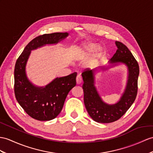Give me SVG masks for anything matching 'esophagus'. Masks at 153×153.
<instances>
[{
	"mask_svg": "<svg viewBox=\"0 0 153 153\" xmlns=\"http://www.w3.org/2000/svg\"><path fill=\"white\" fill-rule=\"evenodd\" d=\"M82 78L80 75H77L76 76V84H80L82 83Z\"/></svg>",
	"mask_w": 153,
	"mask_h": 153,
	"instance_id": "34e87169",
	"label": "esophagus"
}]
</instances>
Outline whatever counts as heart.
Wrapping results in <instances>:
<instances>
[{
    "instance_id": "heart-1",
    "label": "heart",
    "mask_w": 153,
    "mask_h": 153,
    "mask_svg": "<svg viewBox=\"0 0 153 153\" xmlns=\"http://www.w3.org/2000/svg\"><path fill=\"white\" fill-rule=\"evenodd\" d=\"M92 58L91 59L89 64H94L96 62L99 61L102 58L104 54V48L102 47H99L98 44L93 43V42H88L83 44L81 49V56L82 57L87 58L93 52Z\"/></svg>"
}]
</instances>
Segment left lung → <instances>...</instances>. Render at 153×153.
Listing matches in <instances>:
<instances>
[{"label":"left lung","instance_id":"8db88e82","mask_svg":"<svg viewBox=\"0 0 153 153\" xmlns=\"http://www.w3.org/2000/svg\"><path fill=\"white\" fill-rule=\"evenodd\" d=\"M117 47L114 56L106 68H100V70L105 71L120 64L127 67L128 77L125 90L118 102L109 105L105 102L100 97L95 85L94 70L87 69L82 73L84 84V101L89 115L93 120L101 123H109L118 120L134 102L137 92V79L140 69L139 65L131 52L124 44L115 42Z\"/></svg>","mask_w":153,"mask_h":153}]
</instances>
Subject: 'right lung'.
Instances as JSON below:
<instances>
[{"label": "right lung", "mask_w": 153, "mask_h": 153, "mask_svg": "<svg viewBox=\"0 0 153 153\" xmlns=\"http://www.w3.org/2000/svg\"><path fill=\"white\" fill-rule=\"evenodd\" d=\"M68 36V32H56L36 37L25 47L17 59L14 70L15 95L27 114L36 120L50 121L58 116L67 95L76 85L77 73L57 77L45 86L39 87L28 79L26 73L27 61L32 51L46 45L57 44Z\"/></svg>", "instance_id": "add662e5"}]
</instances>
